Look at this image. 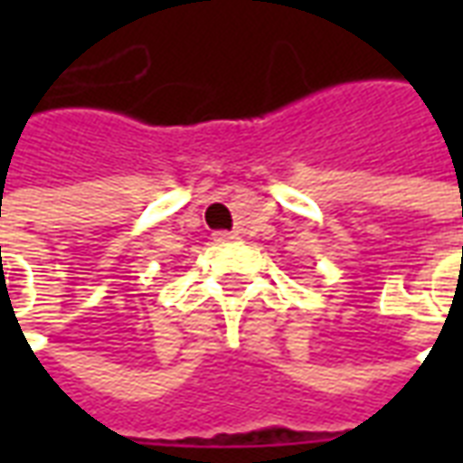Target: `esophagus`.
Listing matches in <instances>:
<instances>
[{"instance_id":"esophagus-1","label":"esophagus","mask_w":463,"mask_h":463,"mask_svg":"<svg viewBox=\"0 0 463 463\" xmlns=\"http://www.w3.org/2000/svg\"><path fill=\"white\" fill-rule=\"evenodd\" d=\"M215 241H218V242H231V241H238V232H228V231L215 232Z\"/></svg>"}]
</instances>
